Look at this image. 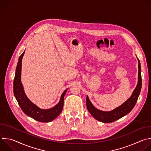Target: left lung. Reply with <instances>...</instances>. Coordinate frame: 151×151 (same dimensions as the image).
<instances>
[{
  "label": "left lung",
  "mask_w": 151,
  "mask_h": 151,
  "mask_svg": "<svg viewBox=\"0 0 151 151\" xmlns=\"http://www.w3.org/2000/svg\"><path fill=\"white\" fill-rule=\"evenodd\" d=\"M138 63V82L136 87L134 90L130 97L128 98L124 103L117 107L116 108L111 111H103L99 110L93 106L88 96H87L86 104H87V109L96 119L105 123L112 122L124 116L133 109L137 101L142 88L141 66L139 59Z\"/></svg>",
  "instance_id": "1"
}]
</instances>
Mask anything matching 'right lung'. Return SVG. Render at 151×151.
<instances>
[{
    "instance_id": "add662e5",
    "label": "right lung",
    "mask_w": 151,
    "mask_h": 151,
    "mask_svg": "<svg viewBox=\"0 0 151 151\" xmlns=\"http://www.w3.org/2000/svg\"><path fill=\"white\" fill-rule=\"evenodd\" d=\"M24 52L25 51L19 56L15 70V75L14 79V94L15 97L21 109L26 115L39 122H51L55 119L61 112L64 104V96H65L68 88L64 90L63 93L59 102L50 109H40V107L32 103L27 97L21 80V64H22L21 63H22V59Z\"/></svg>"
}]
</instances>
